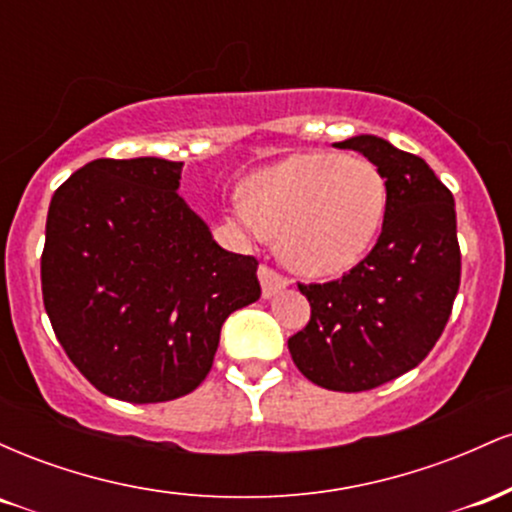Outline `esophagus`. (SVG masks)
Masks as SVG:
<instances>
[{
	"label": "esophagus",
	"instance_id": "esophagus-1",
	"mask_svg": "<svg viewBox=\"0 0 512 512\" xmlns=\"http://www.w3.org/2000/svg\"><path fill=\"white\" fill-rule=\"evenodd\" d=\"M257 276H260V284H262V298H274L276 293L284 291L289 286V279L281 276L279 272H274L272 267H262L257 269Z\"/></svg>",
	"mask_w": 512,
	"mask_h": 512
}]
</instances>
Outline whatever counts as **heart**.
Returning <instances> with one entry per match:
<instances>
[{
    "mask_svg": "<svg viewBox=\"0 0 512 512\" xmlns=\"http://www.w3.org/2000/svg\"><path fill=\"white\" fill-rule=\"evenodd\" d=\"M387 204V180L370 158L308 151L252 173L231 204V221L248 238L279 236L291 269L330 279L368 255Z\"/></svg>",
    "mask_w": 512,
    "mask_h": 512,
    "instance_id": "b5f03b06",
    "label": "heart"
}]
</instances>
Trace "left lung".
Wrapping results in <instances>:
<instances>
[{
  "instance_id": "8db88e82",
  "label": "left lung",
  "mask_w": 512,
  "mask_h": 512,
  "mask_svg": "<svg viewBox=\"0 0 512 512\" xmlns=\"http://www.w3.org/2000/svg\"><path fill=\"white\" fill-rule=\"evenodd\" d=\"M383 170L390 204L378 243L330 284H298L310 322L289 339L298 370L334 392H363L416 368L460 289L455 199L424 158L375 134L334 144Z\"/></svg>"
}]
</instances>
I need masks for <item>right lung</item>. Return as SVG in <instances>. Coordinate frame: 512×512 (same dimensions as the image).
I'll return each mask as SVG.
<instances>
[{
    "instance_id": "1",
    "label": "right lung",
    "mask_w": 512,
    "mask_h": 512,
    "mask_svg": "<svg viewBox=\"0 0 512 512\" xmlns=\"http://www.w3.org/2000/svg\"><path fill=\"white\" fill-rule=\"evenodd\" d=\"M180 173L156 156L98 158L52 195L45 223L52 330L88 383L132 404L195 390L223 322L260 298L257 260L216 243Z\"/></svg>"
}]
</instances>
